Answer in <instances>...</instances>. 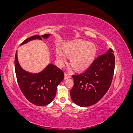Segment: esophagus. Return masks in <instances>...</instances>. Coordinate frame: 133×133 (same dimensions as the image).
<instances>
[{"instance_id":"obj_1","label":"esophagus","mask_w":133,"mask_h":133,"mask_svg":"<svg viewBox=\"0 0 133 133\" xmlns=\"http://www.w3.org/2000/svg\"><path fill=\"white\" fill-rule=\"evenodd\" d=\"M71 75H68L67 74H65V76H64V79L65 80H66V79H70L71 78Z\"/></svg>"}]
</instances>
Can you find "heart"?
<instances>
[{
	"instance_id": "obj_1",
	"label": "heart",
	"mask_w": 133,
	"mask_h": 133,
	"mask_svg": "<svg viewBox=\"0 0 133 133\" xmlns=\"http://www.w3.org/2000/svg\"><path fill=\"white\" fill-rule=\"evenodd\" d=\"M63 52L60 49L56 50L58 65L63 66L67 57L70 58L71 66L78 71H83L88 69L94 62L96 54V48L91 43L79 42L66 44L63 48Z\"/></svg>"
}]
</instances>
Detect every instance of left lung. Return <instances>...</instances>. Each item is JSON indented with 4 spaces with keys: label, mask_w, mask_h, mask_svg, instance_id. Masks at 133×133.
Returning a JSON list of instances; mask_svg holds the SVG:
<instances>
[{
    "label": "left lung",
    "mask_w": 133,
    "mask_h": 133,
    "mask_svg": "<svg viewBox=\"0 0 133 133\" xmlns=\"http://www.w3.org/2000/svg\"><path fill=\"white\" fill-rule=\"evenodd\" d=\"M115 68V57L111 48L99 56L87 70L73 75L74 85L71 99L76 105L87 107L94 105L105 95L112 82Z\"/></svg>",
    "instance_id": "1"
}]
</instances>
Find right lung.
Masks as SVG:
<instances>
[{"label": "right lung", "instance_id": "1", "mask_svg": "<svg viewBox=\"0 0 133 133\" xmlns=\"http://www.w3.org/2000/svg\"><path fill=\"white\" fill-rule=\"evenodd\" d=\"M51 34L34 35L25 40L21 45L34 40L46 39ZM17 51L15 57V70L17 81L23 94L31 103L37 106H45L55 98L57 87L64 78L63 71L50 63L39 73H30L22 68L18 59Z\"/></svg>", "mask_w": 133, "mask_h": 133}]
</instances>
